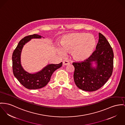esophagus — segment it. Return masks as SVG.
<instances>
[{
    "instance_id": "34e87169",
    "label": "esophagus",
    "mask_w": 125,
    "mask_h": 125,
    "mask_svg": "<svg viewBox=\"0 0 125 125\" xmlns=\"http://www.w3.org/2000/svg\"><path fill=\"white\" fill-rule=\"evenodd\" d=\"M69 64V62L68 61L66 60H64L63 61V65L64 66H66V65H68Z\"/></svg>"
}]
</instances>
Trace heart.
I'll list each match as a JSON object with an SVG mask.
<instances>
[{"mask_svg": "<svg viewBox=\"0 0 125 125\" xmlns=\"http://www.w3.org/2000/svg\"><path fill=\"white\" fill-rule=\"evenodd\" d=\"M96 39L94 35L86 33H73L64 36L59 41L58 53L64 55L65 52H71L76 61H83L92 54L96 46Z\"/></svg>", "mask_w": 125, "mask_h": 125, "instance_id": "heart-1", "label": "heart"}]
</instances>
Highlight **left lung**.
Returning <instances> with one entry per match:
<instances>
[{"instance_id":"obj_1","label":"left lung","mask_w":125,"mask_h":125,"mask_svg":"<svg viewBox=\"0 0 125 125\" xmlns=\"http://www.w3.org/2000/svg\"><path fill=\"white\" fill-rule=\"evenodd\" d=\"M114 53L106 38L99 33L96 50L85 61L73 63L74 82L79 89L94 91L99 89L112 75ZM96 66L93 67V62Z\"/></svg>"}]
</instances>
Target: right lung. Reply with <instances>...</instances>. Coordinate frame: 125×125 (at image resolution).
<instances>
[{
  "instance_id": "add662e5",
  "label": "right lung",
  "mask_w": 125,
  "mask_h": 125,
  "mask_svg": "<svg viewBox=\"0 0 125 125\" xmlns=\"http://www.w3.org/2000/svg\"><path fill=\"white\" fill-rule=\"evenodd\" d=\"M42 38L43 37L37 34L25 37L19 41L12 55V68L14 75L23 86L29 89H39L46 86L50 81L53 72L62 65V62L58 64H48L40 71L33 74L29 73L22 67L20 57L24 45L31 39Z\"/></svg>"
}]
</instances>
